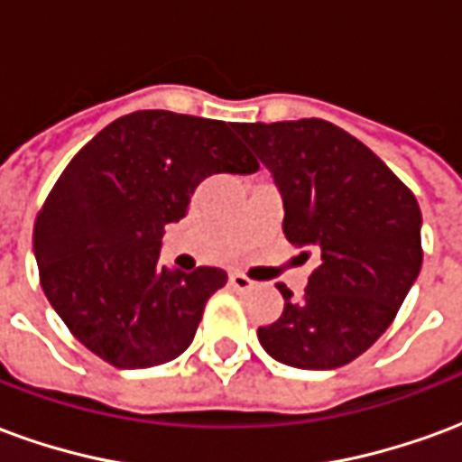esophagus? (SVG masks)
I'll list each match as a JSON object with an SVG mask.
<instances>
[{
    "mask_svg": "<svg viewBox=\"0 0 462 462\" xmlns=\"http://www.w3.org/2000/svg\"><path fill=\"white\" fill-rule=\"evenodd\" d=\"M230 284H232V287H235V290L245 291V290H250L254 282H252L250 277H247V274H242V272H232V274H230Z\"/></svg>",
    "mask_w": 462,
    "mask_h": 462,
    "instance_id": "esophagus-1",
    "label": "esophagus"
}]
</instances>
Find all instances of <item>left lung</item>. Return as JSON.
<instances>
[{"mask_svg":"<svg viewBox=\"0 0 462 462\" xmlns=\"http://www.w3.org/2000/svg\"><path fill=\"white\" fill-rule=\"evenodd\" d=\"M235 131L280 185L284 237L319 257L301 300L277 284L284 311L257 329L260 344L287 366H344L391 327L420 272L416 195L329 121L237 123Z\"/></svg>","mask_w":462,"mask_h":462,"instance_id":"left-lung-1","label":"left lung"}]
</instances>
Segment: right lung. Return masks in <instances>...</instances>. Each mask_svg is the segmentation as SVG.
I'll return each instance as SVG.
<instances>
[{"mask_svg": "<svg viewBox=\"0 0 462 462\" xmlns=\"http://www.w3.org/2000/svg\"><path fill=\"white\" fill-rule=\"evenodd\" d=\"M235 125L135 111L76 152L34 222L39 282L69 331L116 368L172 361L192 344L205 304L227 284L217 267L158 264L165 225L185 217L210 175H247L257 158Z\"/></svg>", "mask_w": 462, "mask_h": 462, "instance_id": "obj_1", "label": "right lung"}]
</instances>
